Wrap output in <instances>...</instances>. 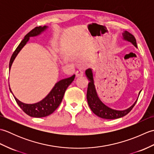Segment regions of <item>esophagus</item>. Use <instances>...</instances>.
<instances>
[{
    "instance_id": "34e87169",
    "label": "esophagus",
    "mask_w": 154,
    "mask_h": 154,
    "mask_svg": "<svg viewBox=\"0 0 154 154\" xmlns=\"http://www.w3.org/2000/svg\"><path fill=\"white\" fill-rule=\"evenodd\" d=\"M75 75H76V77L83 76V72L81 71V69L77 70L76 72H75Z\"/></svg>"
}]
</instances>
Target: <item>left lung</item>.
<instances>
[{
    "label": "left lung",
    "instance_id": "1",
    "mask_svg": "<svg viewBox=\"0 0 154 154\" xmlns=\"http://www.w3.org/2000/svg\"><path fill=\"white\" fill-rule=\"evenodd\" d=\"M122 39L124 40L130 42V43L132 44L136 48H137L136 38L132 34H130V32L128 31H124V32H122ZM85 75L87 79L89 81V83L88 84L87 93V99L88 104H89L91 110H92L94 114H96L97 116L104 119H119V118L124 116L126 115L127 114H128L133 109V107L135 106L137 100H138L140 94L141 93L142 91H140L139 92L138 97L137 98V99L134 102V103L131 106L129 107L128 109L122 110H115L111 109V108L106 106V104H104L102 101L100 100L99 96H98L95 85H94L92 69H87L85 71Z\"/></svg>",
    "mask_w": 154,
    "mask_h": 154
}]
</instances>
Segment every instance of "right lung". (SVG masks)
<instances>
[{
	"label": "right lung",
	"instance_id": "obj_1",
	"mask_svg": "<svg viewBox=\"0 0 154 154\" xmlns=\"http://www.w3.org/2000/svg\"><path fill=\"white\" fill-rule=\"evenodd\" d=\"M48 28V26H44L43 27H36L25 35L24 38L23 39L20 44L18 45V46L12 55L9 63V71L11 70L12 63L14 61L16 57L17 56V55L24 48V45L27 44V42L30 40V38L38 36V35L43 33ZM75 77V75H73L70 77L59 81L58 82L55 84L54 87L52 88L50 92L44 99L34 104H26L21 102L14 96L10 85L9 89L14 96L18 106L28 116L35 118L45 117L53 113L57 109V108L60 106L62 99H63L65 91H66L67 88L70 85V84L73 82Z\"/></svg>",
	"mask_w": 154,
	"mask_h": 154
}]
</instances>
